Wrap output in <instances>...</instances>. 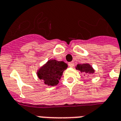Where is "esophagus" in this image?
<instances>
[{
  "instance_id": "esophagus-1",
  "label": "esophagus",
  "mask_w": 121,
  "mask_h": 121,
  "mask_svg": "<svg viewBox=\"0 0 121 121\" xmlns=\"http://www.w3.org/2000/svg\"><path fill=\"white\" fill-rule=\"evenodd\" d=\"M68 65H69V66L70 67H73L74 65V63L73 61H72V62H70V63H68Z\"/></svg>"
}]
</instances>
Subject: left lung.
I'll return each mask as SVG.
<instances>
[{"label":"left lung","instance_id":"1","mask_svg":"<svg viewBox=\"0 0 121 121\" xmlns=\"http://www.w3.org/2000/svg\"><path fill=\"white\" fill-rule=\"evenodd\" d=\"M77 70H79L81 73L85 74H92L94 73L95 70L93 69L92 66H91L88 63H83V64H78L76 67Z\"/></svg>","mask_w":121,"mask_h":121}]
</instances>
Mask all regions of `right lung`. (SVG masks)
<instances>
[{"instance_id":"1","label":"right lung","mask_w":121,"mask_h":121,"mask_svg":"<svg viewBox=\"0 0 121 121\" xmlns=\"http://www.w3.org/2000/svg\"><path fill=\"white\" fill-rule=\"evenodd\" d=\"M67 67V64L63 61L49 60L37 70V76L46 85L56 86Z\"/></svg>"}]
</instances>
